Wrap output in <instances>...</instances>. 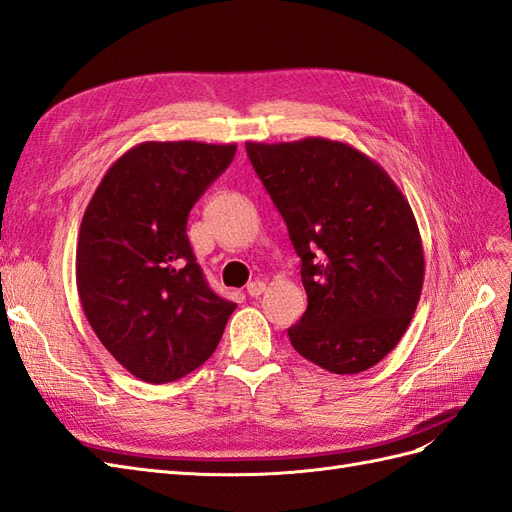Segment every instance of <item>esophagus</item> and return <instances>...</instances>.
Instances as JSON below:
<instances>
[{
  "label": "esophagus",
  "mask_w": 512,
  "mask_h": 512,
  "mask_svg": "<svg viewBox=\"0 0 512 512\" xmlns=\"http://www.w3.org/2000/svg\"><path fill=\"white\" fill-rule=\"evenodd\" d=\"M266 291V283L264 281H251L246 285V294L251 296V298H259L261 294H264Z\"/></svg>",
  "instance_id": "34e87169"
}]
</instances>
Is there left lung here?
I'll use <instances>...</instances> for the list:
<instances>
[{
    "label": "left lung",
    "mask_w": 512,
    "mask_h": 512,
    "mask_svg": "<svg viewBox=\"0 0 512 512\" xmlns=\"http://www.w3.org/2000/svg\"><path fill=\"white\" fill-rule=\"evenodd\" d=\"M302 261L306 311L287 330L296 352L337 375L388 356L414 317L425 253L399 186L349 143L306 137L246 143Z\"/></svg>",
    "instance_id": "8db88e82"
}]
</instances>
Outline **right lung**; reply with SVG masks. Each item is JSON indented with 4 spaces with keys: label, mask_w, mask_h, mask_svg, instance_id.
<instances>
[{
    "label": "right lung",
    "mask_w": 512,
    "mask_h": 512,
    "mask_svg": "<svg viewBox=\"0 0 512 512\" xmlns=\"http://www.w3.org/2000/svg\"><path fill=\"white\" fill-rule=\"evenodd\" d=\"M236 148L143 141L115 160L87 203L79 300L100 343L141 382L165 384L201 367L236 309L208 287L186 236L188 212Z\"/></svg>",
    "instance_id": "obj_1"
}]
</instances>
